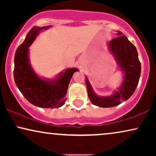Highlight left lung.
<instances>
[{
	"label": "left lung",
	"mask_w": 156,
	"mask_h": 156,
	"mask_svg": "<svg viewBox=\"0 0 156 156\" xmlns=\"http://www.w3.org/2000/svg\"><path fill=\"white\" fill-rule=\"evenodd\" d=\"M121 35L122 33L118 31V37L108 42L110 52L114 55L119 67L124 72L123 82L118 90L111 96L99 97L96 94L88 78L85 76L89 99L93 104L100 107H113L126 101L133 95L139 82L141 66L138 59L137 50L126 36Z\"/></svg>",
	"instance_id": "8db88e82"
}]
</instances>
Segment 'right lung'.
<instances>
[{"mask_svg":"<svg viewBox=\"0 0 156 156\" xmlns=\"http://www.w3.org/2000/svg\"><path fill=\"white\" fill-rule=\"evenodd\" d=\"M50 26L33 27L17 49L14 59V80L25 99L42 108H58L65 104L69 82L76 68L61 72L53 80H44L34 72L29 62L28 48L42 30Z\"/></svg>","mask_w":156,"mask_h":156,"instance_id":"add662e5","label":"right lung"}]
</instances>
